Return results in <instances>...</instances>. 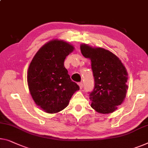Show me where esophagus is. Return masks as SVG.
Listing matches in <instances>:
<instances>
[{
	"instance_id": "34e87169",
	"label": "esophagus",
	"mask_w": 148,
	"mask_h": 148,
	"mask_svg": "<svg viewBox=\"0 0 148 148\" xmlns=\"http://www.w3.org/2000/svg\"><path fill=\"white\" fill-rule=\"evenodd\" d=\"M78 86H79V87H80V89H82V88H83V84H82V82H79L78 83Z\"/></svg>"
}]
</instances>
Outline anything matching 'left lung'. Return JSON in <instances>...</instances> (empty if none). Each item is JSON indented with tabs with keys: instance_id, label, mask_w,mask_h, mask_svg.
<instances>
[{
	"instance_id": "8db88e82",
	"label": "left lung",
	"mask_w": 148,
	"mask_h": 148,
	"mask_svg": "<svg viewBox=\"0 0 148 148\" xmlns=\"http://www.w3.org/2000/svg\"><path fill=\"white\" fill-rule=\"evenodd\" d=\"M82 54L91 60L94 88L89 92L91 107L98 113H112L124 100L127 90V73L115 54L102 48L80 45Z\"/></svg>"
}]
</instances>
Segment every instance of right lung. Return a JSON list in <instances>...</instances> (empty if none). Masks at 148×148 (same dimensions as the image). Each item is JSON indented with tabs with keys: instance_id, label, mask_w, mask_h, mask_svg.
I'll list each match as a JSON object with an SVG mask.
<instances>
[{
	"instance_id": "obj_1",
	"label": "right lung",
	"mask_w": 148,
	"mask_h": 148,
	"mask_svg": "<svg viewBox=\"0 0 148 148\" xmlns=\"http://www.w3.org/2000/svg\"><path fill=\"white\" fill-rule=\"evenodd\" d=\"M74 46L52 40L35 54L27 72L28 88L33 100L45 112L54 114L67 107L80 87L72 82L64 67V60Z\"/></svg>"
}]
</instances>
